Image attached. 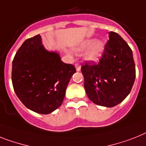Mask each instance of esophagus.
<instances>
[{
	"instance_id": "1",
	"label": "esophagus",
	"mask_w": 146,
	"mask_h": 146,
	"mask_svg": "<svg viewBox=\"0 0 146 146\" xmlns=\"http://www.w3.org/2000/svg\"><path fill=\"white\" fill-rule=\"evenodd\" d=\"M76 69L77 71H80L81 70V65L79 64H76Z\"/></svg>"
}]
</instances>
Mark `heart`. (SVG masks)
Returning a JSON list of instances; mask_svg holds the SVG:
<instances>
[{
  "mask_svg": "<svg viewBox=\"0 0 146 146\" xmlns=\"http://www.w3.org/2000/svg\"><path fill=\"white\" fill-rule=\"evenodd\" d=\"M88 48V49L84 54L85 59L89 62H96L100 59L103 53L105 44L100 40L94 41L92 39H88L82 41L74 50L76 52H81Z\"/></svg>",
  "mask_w": 146,
  "mask_h": 146,
  "instance_id": "heart-1",
  "label": "heart"
}]
</instances>
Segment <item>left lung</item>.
<instances>
[{"instance_id": "8db88e82", "label": "left lung", "mask_w": 146, "mask_h": 146, "mask_svg": "<svg viewBox=\"0 0 146 146\" xmlns=\"http://www.w3.org/2000/svg\"><path fill=\"white\" fill-rule=\"evenodd\" d=\"M84 87L88 98L100 106H116L127 97L136 77L133 52L128 44L114 32L97 64L86 62L82 66Z\"/></svg>"}]
</instances>
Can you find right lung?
<instances>
[{"instance_id":"obj_1","label":"right lung","mask_w":146,"mask_h":146,"mask_svg":"<svg viewBox=\"0 0 146 146\" xmlns=\"http://www.w3.org/2000/svg\"><path fill=\"white\" fill-rule=\"evenodd\" d=\"M74 65L64 63L59 54L48 51L37 35L27 39L13 61L12 82L18 99L29 110L48 114L59 108Z\"/></svg>"}]
</instances>
